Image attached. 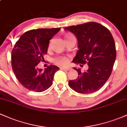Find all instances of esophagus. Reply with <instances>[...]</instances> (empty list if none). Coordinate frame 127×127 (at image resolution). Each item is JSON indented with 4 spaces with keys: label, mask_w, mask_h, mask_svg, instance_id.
Returning <instances> with one entry per match:
<instances>
[{
    "label": "esophagus",
    "mask_w": 127,
    "mask_h": 127,
    "mask_svg": "<svg viewBox=\"0 0 127 127\" xmlns=\"http://www.w3.org/2000/svg\"><path fill=\"white\" fill-rule=\"evenodd\" d=\"M60 69L62 70L68 71V70H70V67H61Z\"/></svg>",
    "instance_id": "1"
}]
</instances>
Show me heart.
I'll return each instance as SVG.
<instances>
[{
	"label": "heart",
	"instance_id": "b5f03b06",
	"mask_svg": "<svg viewBox=\"0 0 127 127\" xmlns=\"http://www.w3.org/2000/svg\"><path fill=\"white\" fill-rule=\"evenodd\" d=\"M73 37V36L72 34H69V33H67L65 34L64 38L65 40H67L68 39H71L72 37ZM68 59L66 57H63V56H60L57 57L55 58L54 59V62L56 64L59 65H65L68 63Z\"/></svg>",
	"mask_w": 127,
	"mask_h": 127
}]
</instances>
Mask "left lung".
<instances>
[{
	"label": "left lung",
	"mask_w": 127,
	"mask_h": 127,
	"mask_svg": "<svg viewBox=\"0 0 127 127\" xmlns=\"http://www.w3.org/2000/svg\"><path fill=\"white\" fill-rule=\"evenodd\" d=\"M64 29L73 33L78 39L79 50L73 62L87 63L88 65V70L84 72L74 67L78 77L69 81L68 85L81 94L97 91L110 77L116 59V46L111 33L95 22L69 26Z\"/></svg>",
	"instance_id": "1"
}]
</instances>
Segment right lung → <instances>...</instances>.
<instances>
[{"label":"right lung","mask_w":127,"mask_h":127,"mask_svg":"<svg viewBox=\"0 0 127 127\" xmlns=\"http://www.w3.org/2000/svg\"><path fill=\"white\" fill-rule=\"evenodd\" d=\"M60 28L34 29L21 36L12 51L11 64L16 78L27 90L42 92L52 84L54 76L60 69L50 65L45 69L37 68L48 51L49 42Z\"/></svg>","instance_id":"obj_1"}]
</instances>
